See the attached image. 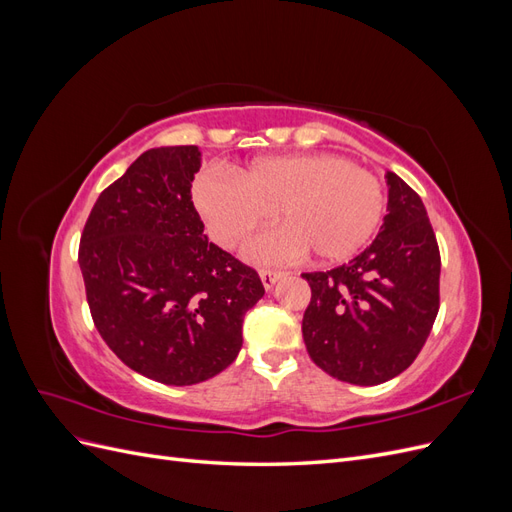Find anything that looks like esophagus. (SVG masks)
Returning <instances> with one entry per match:
<instances>
[{
    "mask_svg": "<svg viewBox=\"0 0 512 512\" xmlns=\"http://www.w3.org/2000/svg\"><path fill=\"white\" fill-rule=\"evenodd\" d=\"M284 273L282 271H267V269H262L260 271V280H262V286H265L267 290H271L273 286H275V282L280 280Z\"/></svg>",
    "mask_w": 512,
    "mask_h": 512,
    "instance_id": "34e87169",
    "label": "esophagus"
}]
</instances>
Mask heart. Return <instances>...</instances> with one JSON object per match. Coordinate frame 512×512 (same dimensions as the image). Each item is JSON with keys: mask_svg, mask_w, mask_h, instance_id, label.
<instances>
[{"mask_svg": "<svg viewBox=\"0 0 512 512\" xmlns=\"http://www.w3.org/2000/svg\"><path fill=\"white\" fill-rule=\"evenodd\" d=\"M194 203L211 237L239 245L277 213L284 220L252 239L245 256L256 262L299 258L307 250L322 262L356 254L374 235L384 211L380 181L335 153L258 158L237 179L205 173L194 185Z\"/></svg>", "mask_w": 512, "mask_h": 512, "instance_id": "b5f03b06", "label": "heart"}]
</instances>
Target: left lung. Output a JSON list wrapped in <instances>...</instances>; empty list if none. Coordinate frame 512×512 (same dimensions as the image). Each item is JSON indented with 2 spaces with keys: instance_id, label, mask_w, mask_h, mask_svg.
Masks as SVG:
<instances>
[{
  "instance_id": "left-lung-1",
  "label": "left lung",
  "mask_w": 512,
  "mask_h": 512,
  "mask_svg": "<svg viewBox=\"0 0 512 512\" xmlns=\"http://www.w3.org/2000/svg\"><path fill=\"white\" fill-rule=\"evenodd\" d=\"M384 179L389 203L374 243L342 267L303 273L305 348L329 376L359 386L408 369L440 307V250L423 200L391 170Z\"/></svg>"
}]
</instances>
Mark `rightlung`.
Here are the masks:
<instances>
[{
  "mask_svg": "<svg viewBox=\"0 0 512 512\" xmlns=\"http://www.w3.org/2000/svg\"><path fill=\"white\" fill-rule=\"evenodd\" d=\"M196 145L145 151L98 196L79 247L87 303L102 339L162 384L218 376L243 346L260 277L209 241L192 203Z\"/></svg>",
  "mask_w": 512,
  "mask_h": 512,
  "instance_id": "right-lung-1",
  "label": "right lung"
}]
</instances>
